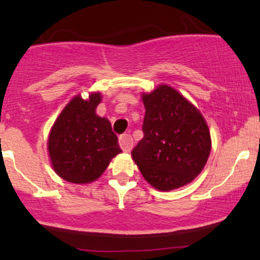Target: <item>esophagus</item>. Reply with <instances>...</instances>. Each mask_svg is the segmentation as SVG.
I'll return each mask as SVG.
<instances>
[{"instance_id": "1", "label": "esophagus", "mask_w": 260, "mask_h": 260, "mask_svg": "<svg viewBox=\"0 0 260 260\" xmlns=\"http://www.w3.org/2000/svg\"><path fill=\"white\" fill-rule=\"evenodd\" d=\"M120 147L123 151H129L133 147V138L131 134H122L120 137Z\"/></svg>"}]
</instances>
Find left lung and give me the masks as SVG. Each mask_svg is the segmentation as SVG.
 <instances>
[{
	"label": "left lung",
	"instance_id": "1",
	"mask_svg": "<svg viewBox=\"0 0 260 260\" xmlns=\"http://www.w3.org/2000/svg\"><path fill=\"white\" fill-rule=\"evenodd\" d=\"M143 137L132 157L143 177L159 190L194 180L207 164L211 142L207 122L189 101L169 85L143 94Z\"/></svg>",
	"mask_w": 260,
	"mask_h": 260
}]
</instances>
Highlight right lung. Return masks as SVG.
Here are the masks:
<instances>
[{
	"label": "right lung",
	"mask_w": 260,
	"mask_h": 260,
	"mask_svg": "<svg viewBox=\"0 0 260 260\" xmlns=\"http://www.w3.org/2000/svg\"><path fill=\"white\" fill-rule=\"evenodd\" d=\"M100 101L99 92L90 94L88 100L76 96L53 123L49 137L50 159L56 174L66 181H95L122 151L111 123L95 113Z\"/></svg>",
	"instance_id": "right-lung-1"
}]
</instances>
